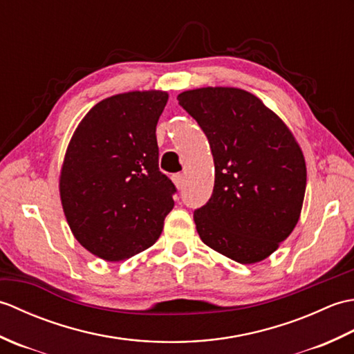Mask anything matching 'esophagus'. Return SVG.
Masks as SVG:
<instances>
[{
  "mask_svg": "<svg viewBox=\"0 0 354 354\" xmlns=\"http://www.w3.org/2000/svg\"><path fill=\"white\" fill-rule=\"evenodd\" d=\"M173 184L176 185L178 190H183L184 189V175H181V173H176V175H173Z\"/></svg>",
  "mask_w": 354,
  "mask_h": 354,
  "instance_id": "esophagus-1",
  "label": "esophagus"
}]
</instances>
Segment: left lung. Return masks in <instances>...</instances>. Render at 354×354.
Wrapping results in <instances>:
<instances>
[{
	"label": "left lung",
	"mask_w": 354,
	"mask_h": 354,
	"mask_svg": "<svg viewBox=\"0 0 354 354\" xmlns=\"http://www.w3.org/2000/svg\"><path fill=\"white\" fill-rule=\"evenodd\" d=\"M178 102L207 135L214 189L194 212L202 242L242 265L268 259L301 214L306 161L283 120L240 88L189 89Z\"/></svg>",
	"instance_id": "obj_1"
}]
</instances>
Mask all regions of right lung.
Returning a JSON list of instances; mask_svg holds the SVG:
<instances>
[{
    "label": "right lung",
    "instance_id": "right-lung-1",
    "mask_svg": "<svg viewBox=\"0 0 354 354\" xmlns=\"http://www.w3.org/2000/svg\"><path fill=\"white\" fill-rule=\"evenodd\" d=\"M167 100L158 89L108 97L82 118L66 147L64 213L73 236L99 259L120 261L147 250L175 205L155 133Z\"/></svg>",
    "mask_w": 354,
    "mask_h": 354
}]
</instances>
